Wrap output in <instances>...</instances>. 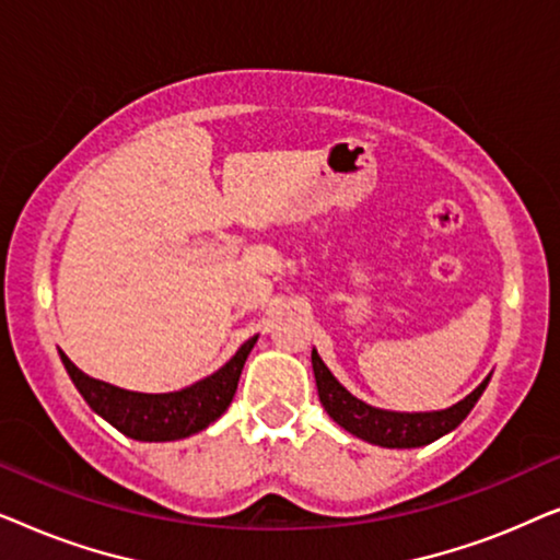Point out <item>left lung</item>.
Returning <instances> with one entry per match:
<instances>
[{
    "label": "left lung",
    "instance_id": "obj_1",
    "mask_svg": "<svg viewBox=\"0 0 560 560\" xmlns=\"http://www.w3.org/2000/svg\"><path fill=\"white\" fill-rule=\"evenodd\" d=\"M311 362L313 374H316L320 405H324L328 416H331L343 431H349L351 435H357V439L374 443V446L382 448H418L451 433L466 416H469L481 393L487 389L489 377H492V374H489L474 393H469L464 400H458L446 410L397 412L374 408V405L351 395L349 389L334 377L316 349L311 351Z\"/></svg>",
    "mask_w": 560,
    "mask_h": 560
}]
</instances>
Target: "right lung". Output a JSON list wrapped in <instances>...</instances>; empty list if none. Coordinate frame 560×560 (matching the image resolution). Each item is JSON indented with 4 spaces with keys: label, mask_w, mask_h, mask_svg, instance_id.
Returning <instances> with one entry per match:
<instances>
[{
    "label": "right lung",
    "mask_w": 560,
    "mask_h": 560,
    "mask_svg": "<svg viewBox=\"0 0 560 560\" xmlns=\"http://www.w3.org/2000/svg\"><path fill=\"white\" fill-rule=\"evenodd\" d=\"M257 336H252L236 349V354L209 377L194 385L175 389V393H132L109 382L89 377L81 372L63 351L58 349L68 377L79 389L89 408L112 423L119 433L144 443L180 441L201 433L213 420L224 416L240 385L244 362H247Z\"/></svg>",
    "instance_id": "right-lung-1"
}]
</instances>
